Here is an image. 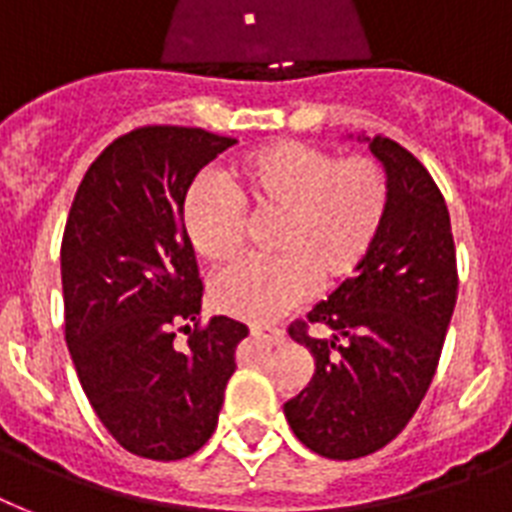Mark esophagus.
Instances as JSON below:
<instances>
[{
    "label": "esophagus",
    "mask_w": 512,
    "mask_h": 512,
    "mask_svg": "<svg viewBox=\"0 0 512 512\" xmlns=\"http://www.w3.org/2000/svg\"><path fill=\"white\" fill-rule=\"evenodd\" d=\"M249 335L255 337V340L265 342V345H279V342H284V329L271 327V324H252Z\"/></svg>",
    "instance_id": "esophagus-1"
}]
</instances>
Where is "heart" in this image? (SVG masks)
Segmentation results:
<instances>
[{
    "instance_id": "heart-1",
    "label": "heart",
    "mask_w": 512,
    "mask_h": 512,
    "mask_svg": "<svg viewBox=\"0 0 512 512\" xmlns=\"http://www.w3.org/2000/svg\"><path fill=\"white\" fill-rule=\"evenodd\" d=\"M390 204L388 175L366 156L337 159L311 143H273L233 162L220 183H199L183 207L188 244L204 263L228 265L244 247V216L276 217L273 257L244 263L217 279V311L273 321L329 289L364 263Z\"/></svg>"
}]
</instances>
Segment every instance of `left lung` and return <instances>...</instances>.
Segmentation results:
<instances>
[{
	"label": "left lung",
	"instance_id": "1",
	"mask_svg": "<svg viewBox=\"0 0 512 512\" xmlns=\"http://www.w3.org/2000/svg\"><path fill=\"white\" fill-rule=\"evenodd\" d=\"M369 143L388 175L382 231L353 279L321 300L308 321L335 335L289 327L316 372L284 404L292 433L329 460H358L406 428L436 374L457 303V255L446 201L430 172L396 140Z\"/></svg>",
	"mask_w": 512,
	"mask_h": 512
}]
</instances>
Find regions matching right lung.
<instances>
[{
	"label": "right lung",
	"instance_id": "right-lung-1",
	"mask_svg": "<svg viewBox=\"0 0 512 512\" xmlns=\"http://www.w3.org/2000/svg\"><path fill=\"white\" fill-rule=\"evenodd\" d=\"M233 143L199 127H138L90 164L68 212L71 361L108 433L146 460H183L207 444L249 335L228 316L199 324L204 287L183 228L193 177ZM177 331L189 335L183 349Z\"/></svg>",
	"mask_w": 512,
	"mask_h": 512
}]
</instances>
